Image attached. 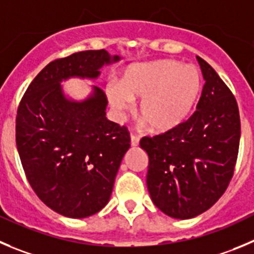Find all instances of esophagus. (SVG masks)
Returning a JSON list of instances; mask_svg holds the SVG:
<instances>
[{
  "label": "esophagus",
  "mask_w": 254,
  "mask_h": 254,
  "mask_svg": "<svg viewBox=\"0 0 254 254\" xmlns=\"http://www.w3.org/2000/svg\"><path fill=\"white\" fill-rule=\"evenodd\" d=\"M130 144H131V146H138V144H139L138 136H135V135H130Z\"/></svg>",
  "instance_id": "esophagus-1"
}]
</instances>
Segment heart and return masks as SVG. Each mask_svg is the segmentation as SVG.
Masks as SVG:
<instances>
[{
    "mask_svg": "<svg viewBox=\"0 0 254 254\" xmlns=\"http://www.w3.org/2000/svg\"><path fill=\"white\" fill-rule=\"evenodd\" d=\"M202 89V73L195 66L164 59L127 66L118 85H108L105 92L110 106L118 113L127 111L130 101L140 99L139 118L151 131L165 134L190 118Z\"/></svg>",
    "mask_w": 254,
    "mask_h": 254,
    "instance_id": "obj_1",
    "label": "heart"
}]
</instances>
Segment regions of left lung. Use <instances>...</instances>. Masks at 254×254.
I'll return each mask as SVG.
<instances>
[{
    "instance_id": "left-lung-1",
    "label": "left lung",
    "mask_w": 254,
    "mask_h": 254,
    "mask_svg": "<svg viewBox=\"0 0 254 254\" xmlns=\"http://www.w3.org/2000/svg\"><path fill=\"white\" fill-rule=\"evenodd\" d=\"M196 60L205 80L196 110L173 131L140 140L151 200L177 219L202 214L226 191L241 139L236 98L207 61Z\"/></svg>"
}]
</instances>
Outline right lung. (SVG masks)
Returning <instances> with one entry per match:
<instances>
[{"label": "right lung", "mask_w": 254, "mask_h": 254, "mask_svg": "<svg viewBox=\"0 0 254 254\" xmlns=\"http://www.w3.org/2000/svg\"><path fill=\"white\" fill-rule=\"evenodd\" d=\"M119 60L106 50H87L52 61L18 106L16 144L28 183L47 207L65 217H90L108 204L130 136L105 116L103 90L92 86L79 101L66 96L61 82L98 79L103 66Z\"/></svg>", "instance_id": "add662e5"}]
</instances>
